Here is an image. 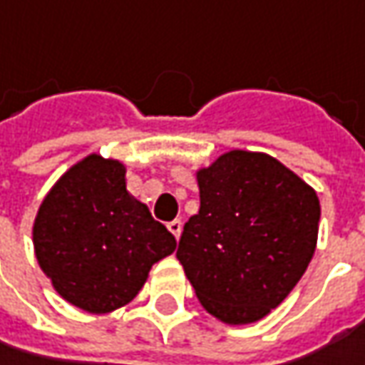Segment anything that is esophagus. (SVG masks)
Listing matches in <instances>:
<instances>
[{
  "instance_id": "34e87169",
  "label": "esophagus",
  "mask_w": 365,
  "mask_h": 365,
  "mask_svg": "<svg viewBox=\"0 0 365 365\" xmlns=\"http://www.w3.org/2000/svg\"><path fill=\"white\" fill-rule=\"evenodd\" d=\"M167 229H169V232L175 237V239H180V235H182V220H171V222H167Z\"/></svg>"
}]
</instances>
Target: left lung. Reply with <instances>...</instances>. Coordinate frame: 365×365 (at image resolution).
<instances>
[{"label":"left lung","instance_id":"1","mask_svg":"<svg viewBox=\"0 0 365 365\" xmlns=\"http://www.w3.org/2000/svg\"><path fill=\"white\" fill-rule=\"evenodd\" d=\"M196 180L200 210L183 227L178 259L212 317L255 323L292 292L314 255L317 192L274 157L239 149Z\"/></svg>","mask_w":365,"mask_h":365}]
</instances>
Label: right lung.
<instances>
[{
    "instance_id": "right-lung-1",
    "label": "right lung",
    "mask_w": 365,
    "mask_h": 365,
    "mask_svg": "<svg viewBox=\"0 0 365 365\" xmlns=\"http://www.w3.org/2000/svg\"><path fill=\"white\" fill-rule=\"evenodd\" d=\"M126 167L88 155L40 204L32 241L40 269L67 302L91 314L128 304L175 237L126 190Z\"/></svg>"
}]
</instances>
